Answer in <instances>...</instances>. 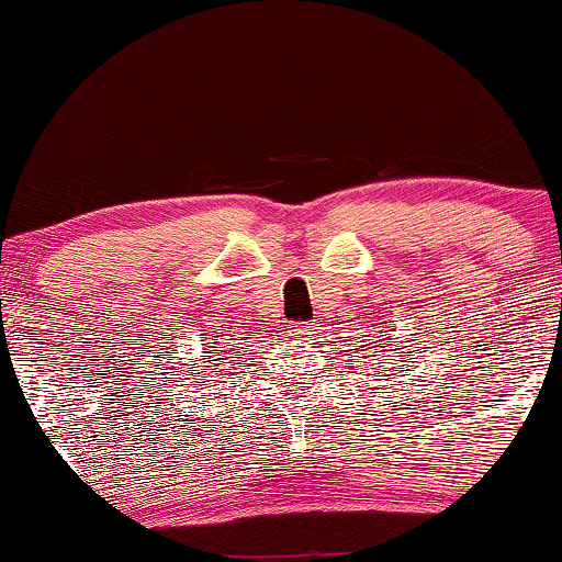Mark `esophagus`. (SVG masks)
<instances>
[{"instance_id":"34e87169","label":"esophagus","mask_w":562,"mask_h":562,"mask_svg":"<svg viewBox=\"0 0 562 562\" xmlns=\"http://www.w3.org/2000/svg\"><path fill=\"white\" fill-rule=\"evenodd\" d=\"M311 333H314V324H293V327H290V335L299 337V340H306Z\"/></svg>"}]
</instances>
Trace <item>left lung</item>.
<instances>
[{"instance_id": "obj_1", "label": "left lung", "mask_w": 562, "mask_h": 562, "mask_svg": "<svg viewBox=\"0 0 562 562\" xmlns=\"http://www.w3.org/2000/svg\"><path fill=\"white\" fill-rule=\"evenodd\" d=\"M405 348H408V353H414V350H411V346H405ZM392 350H397V353H403L401 346H395ZM374 353L380 356V358H374V361H395V356L387 353V342H384V340L376 342V346H374ZM401 363H414V361H411V358H405V361H401ZM387 371H390V369H387ZM395 371H401V369L395 367ZM403 371H411V369H403ZM380 374H382V371H380ZM387 376H392V374H387Z\"/></svg>"}]
</instances>
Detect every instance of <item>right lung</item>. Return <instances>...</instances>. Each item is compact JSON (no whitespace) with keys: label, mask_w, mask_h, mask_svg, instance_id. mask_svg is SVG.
Segmentation results:
<instances>
[{"label":"right lung","mask_w":562,"mask_h":562,"mask_svg":"<svg viewBox=\"0 0 562 562\" xmlns=\"http://www.w3.org/2000/svg\"><path fill=\"white\" fill-rule=\"evenodd\" d=\"M209 348H214V346H206V348H204V353H209ZM212 361H220V358H214V356H212ZM204 363H206V361H204Z\"/></svg>","instance_id":"add662e5"}]
</instances>
